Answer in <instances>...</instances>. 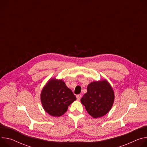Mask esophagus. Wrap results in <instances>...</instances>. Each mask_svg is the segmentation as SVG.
I'll list each match as a JSON object with an SVG mask.
<instances>
[{
  "instance_id": "esophagus-1",
  "label": "esophagus",
  "mask_w": 147,
  "mask_h": 147,
  "mask_svg": "<svg viewBox=\"0 0 147 147\" xmlns=\"http://www.w3.org/2000/svg\"><path fill=\"white\" fill-rule=\"evenodd\" d=\"M76 97H77V100L80 101V99H81V97H82V95H80V94L77 95Z\"/></svg>"
}]
</instances>
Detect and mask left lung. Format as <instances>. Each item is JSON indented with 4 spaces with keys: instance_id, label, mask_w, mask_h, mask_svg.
Listing matches in <instances>:
<instances>
[{
    "instance_id": "left-lung-1",
    "label": "left lung",
    "mask_w": 147,
    "mask_h": 147,
    "mask_svg": "<svg viewBox=\"0 0 147 147\" xmlns=\"http://www.w3.org/2000/svg\"><path fill=\"white\" fill-rule=\"evenodd\" d=\"M114 101L113 89L105 80L93 82L88 84L87 92L81 99L88 113L93 118L107 114Z\"/></svg>"
}]
</instances>
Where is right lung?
Instances as JSON below:
<instances>
[{
  "instance_id": "add662e5",
  "label": "right lung",
  "mask_w": 147,
  "mask_h": 147,
  "mask_svg": "<svg viewBox=\"0 0 147 147\" xmlns=\"http://www.w3.org/2000/svg\"><path fill=\"white\" fill-rule=\"evenodd\" d=\"M76 100L73 91L61 80L53 78L48 82L41 92L43 109L50 115L60 117Z\"/></svg>"
}]
</instances>
